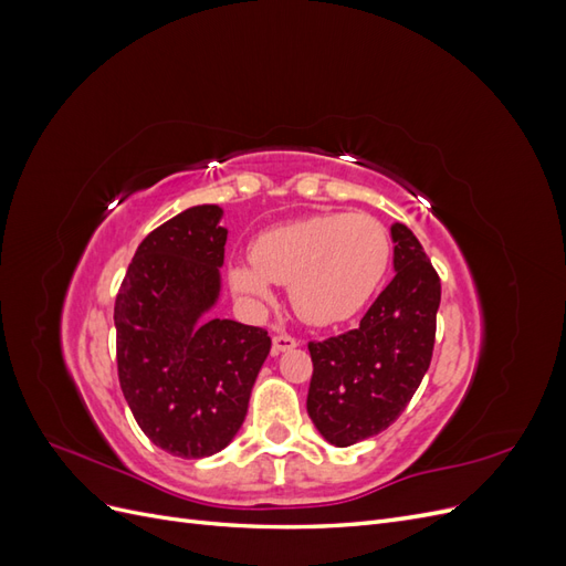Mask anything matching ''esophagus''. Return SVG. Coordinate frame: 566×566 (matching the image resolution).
<instances>
[{
    "label": "esophagus",
    "instance_id": "1",
    "mask_svg": "<svg viewBox=\"0 0 566 566\" xmlns=\"http://www.w3.org/2000/svg\"><path fill=\"white\" fill-rule=\"evenodd\" d=\"M300 342L293 335H273V354H281V352H290L295 349Z\"/></svg>",
    "mask_w": 566,
    "mask_h": 566
}]
</instances>
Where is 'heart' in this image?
Segmentation results:
<instances>
[{"label": "heart", "mask_w": 566, "mask_h": 566, "mask_svg": "<svg viewBox=\"0 0 566 566\" xmlns=\"http://www.w3.org/2000/svg\"><path fill=\"white\" fill-rule=\"evenodd\" d=\"M250 260L229 266L238 297L262 306L273 297L271 283H281L302 321L333 325L356 316L380 287L391 241L370 214L323 212L260 233Z\"/></svg>", "instance_id": "1"}]
</instances>
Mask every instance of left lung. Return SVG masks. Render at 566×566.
Here are the masks:
<instances>
[{
  "label": "left lung",
  "mask_w": 566,
  "mask_h": 566,
  "mask_svg": "<svg viewBox=\"0 0 566 566\" xmlns=\"http://www.w3.org/2000/svg\"><path fill=\"white\" fill-rule=\"evenodd\" d=\"M394 279L356 331L310 342L306 413L333 447L380 434L413 399L432 361L441 283L418 238L391 224Z\"/></svg>",
  "instance_id": "8db88e82"
}]
</instances>
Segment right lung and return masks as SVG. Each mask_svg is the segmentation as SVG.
<instances>
[{"instance_id":"obj_1","label":"right lung","mask_w":566,"mask_h":566,"mask_svg":"<svg viewBox=\"0 0 566 566\" xmlns=\"http://www.w3.org/2000/svg\"><path fill=\"white\" fill-rule=\"evenodd\" d=\"M196 205L136 248L115 300L117 378L136 424L177 458L227 449L271 349L264 328L208 316L221 293L227 229Z\"/></svg>"}]
</instances>
